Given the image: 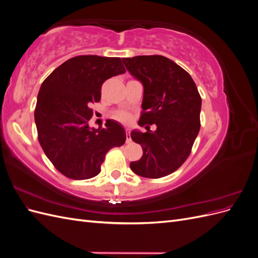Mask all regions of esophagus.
<instances>
[{
    "mask_svg": "<svg viewBox=\"0 0 258 258\" xmlns=\"http://www.w3.org/2000/svg\"><path fill=\"white\" fill-rule=\"evenodd\" d=\"M126 142L130 143L131 142V137H130V131L127 129L126 130Z\"/></svg>",
    "mask_w": 258,
    "mask_h": 258,
    "instance_id": "1",
    "label": "esophagus"
}]
</instances>
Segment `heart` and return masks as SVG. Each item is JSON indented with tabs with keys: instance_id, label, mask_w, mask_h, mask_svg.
I'll list each match as a JSON object with an SVG mask.
<instances>
[{
	"instance_id": "obj_1",
	"label": "heart",
	"mask_w": 258,
	"mask_h": 258,
	"mask_svg": "<svg viewBox=\"0 0 258 258\" xmlns=\"http://www.w3.org/2000/svg\"><path fill=\"white\" fill-rule=\"evenodd\" d=\"M114 117L120 122H128L130 120V115L127 112H118L115 114Z\"/></svg>"
}]
</instances>
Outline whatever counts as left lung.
Listing matches in <instances>:
<instances>
[{
  "label": "left lung",
  "instance_id": "left-lung-1",
  "mask_svg": "<svg viewBox=\"0 0 258 258\" xmlns=\"http://www.w3.org/2000/svg\"><path fill=\"white\" fill-rule=\"evenodd\" d=\"M122 62L144 87L138 123L157 127L154 132H131V139L142 146L143 156L130 162V168L148 178L169 175L188 158L199 134L201 97L197 86L183 68L163 56H137Z\"/></svg>",
  "mask_w": 258,
  "mask_h": 258
}]
</instances>
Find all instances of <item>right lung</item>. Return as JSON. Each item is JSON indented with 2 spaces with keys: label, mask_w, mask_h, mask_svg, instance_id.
<instances>
[{
  "label": "right lung",
  "mask_w": 258,
  "mask_h": 258,
  "mask_svg": "<svg viewBox=\"0 0 258 258\" xmlns=\"http://www.w3.org/2000/svg\"><path fill=\"white\" fill-rule=\"evenodd\" d=\"M126 72L120 58L86 54L71 58L46 79L37 95L34 119L38 142L60 173L87 179L100 173L106 153L126 141L120 123L90 128L91 103L101 99L102 84Z\"/></svg>",
  "instance_id": "add662e5"
}]
</instances>
